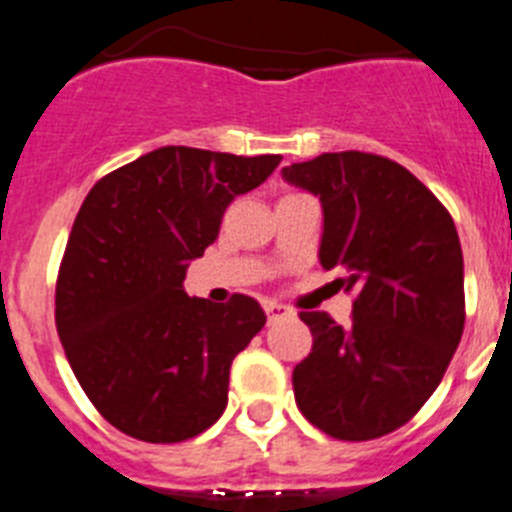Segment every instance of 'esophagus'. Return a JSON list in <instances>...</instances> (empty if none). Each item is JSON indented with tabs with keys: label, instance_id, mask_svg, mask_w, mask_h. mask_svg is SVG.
Masks as SVG:
<instances>
[{
	"label": "esophagus",
	"instance_id": "34e87169",
	"mask_svg": "<svg viewBox=\"0 0 512 512\" xmlns=\"http://www.w3.org/2000/svg\"><path fill=\"white\" fill-rule=\"evenodd\" d=\"M264 310H266V316H269V321H277V318H285L292 313L287 305H279L274 303V300H264Z\"/></svg>",
	"mask_w": 512,
	"mask_h": 512
}]
</instances>
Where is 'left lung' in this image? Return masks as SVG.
Returning <instances> with one entry per match:
<instances>
[{"label":"left lung","mask_w":512,"mask_h":512,"mask_svg":"<svg viewBox=\"0 0 512 512\" xmlns=\"http://www.w3.org/2000/svg\"><path fill=\"white\" fill-rule=\"evenodd\" d=\"M282 176L321 199L323 269L355 290L352 323L303 310L313 349L292 370L300 412L336 440H375L425 406L466 321L464 253L448 209L404 165L323 152Z\"/></svg>","instance_id":"left-lung-1"}]
</instances>
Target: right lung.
<instances>
[{"instance_id": "obj_1", "label": "right lung", "mask_w": 512, "mask_h": 512, "mask_svg": "<svg viewBox=\"0 0 512 512\" xmlns=\"http://www.w3.org/2000/svg\"><path fill=\"white\" fill-rule=\"evenodd\" d=\"M279 160L160 147L85 196L56 279V331L87 399L129 438L181 443L225 412L230 365L266 316L248 295L189 298L186 261Z\"/></svg>"}]
</instances>
